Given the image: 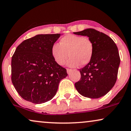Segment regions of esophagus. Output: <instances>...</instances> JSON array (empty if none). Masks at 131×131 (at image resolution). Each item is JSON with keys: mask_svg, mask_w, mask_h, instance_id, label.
Masks as SVG:
<instances>
[{"mask_svg": "<svg viewBox=\"0 0 131 131\" xmlns=\"http://www.w3.org/2000/svg\"><path fill=\"white\" fill-rule=\"evenodd\" d=\"M67 73H68V74H70V72H71V71H72V69L68 68V69H67Z\"/></svg>", "mask_w": 131, "mask_h": 131, "instance_id": "obj_1", "label": "esophagus"}]
</instances>
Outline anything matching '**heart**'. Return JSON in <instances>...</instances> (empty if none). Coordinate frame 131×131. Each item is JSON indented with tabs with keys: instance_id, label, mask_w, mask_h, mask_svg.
Instances as JSON below:
<instances>
[{
	"instance_id": "heart-1",
	"label": "heart",
	"mask_w": 131,
	"mask_h": 131,
	"mask_svg": "<svg viewBox=\"0 0 131 131\" xmlns=\"http://www.w3.org/2000/svg\"><path fill=\"white\" fill-rule=\"evenodd\" d=\"M93 44L87 37L68 34L61 38L59 44L51 47V53L54 62L60 66L63 65L68 57V67L75 68L86 65L91 60L93 54Z\"/></svg>"
}]
</instances>
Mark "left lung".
<instances>
[{
  "mask_svg": "<svg viewBox=\"0 0 131 131\" xmlns=\"http://www.w3.org/2000/svg\"><path fill=\"white\" fill-rule=\"evenodd\" d=\"M74 34L87 36L93 44L90 62L80 69L81 78L75 83L78 93L89 98L105 95L114 86L120 65L117 47L107 35L93 29H87Z\"/></svg>",
  "mask_w": 131,
  "mask_h": 131,
  "instance_id": "8db88e82",
  "label": "left lung"
}]
</instances>
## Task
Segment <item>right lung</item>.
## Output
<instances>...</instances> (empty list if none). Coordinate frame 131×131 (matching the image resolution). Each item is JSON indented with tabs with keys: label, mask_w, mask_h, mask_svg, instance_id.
<instances>
[{
	"label": "right lung",
	"mask_w": 131,
	"mask_h": 131,
	"mask_svg": "<svg viewBox=\"0 0 131 131\" xmlns=\"http://www.w3.org/2000/svg\"><path fill=\"white\" fill-rule=\"evenodd\" d=\"M61 35L40 34L24 40L11 60V80L22 98L34 104L51 100L68 75L51 56V47Z\"/></svg>",
	"instance_id": "add662e5"
}]
</instances>
